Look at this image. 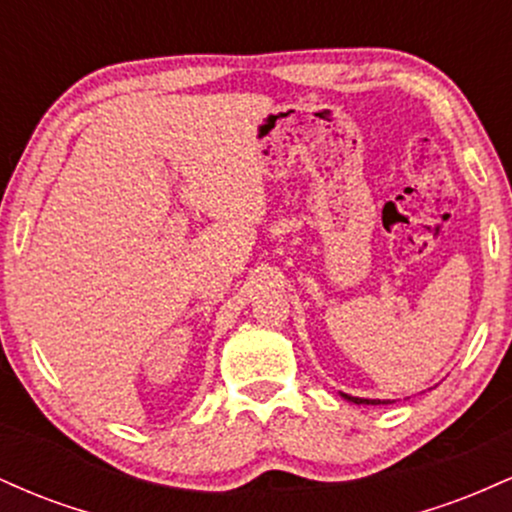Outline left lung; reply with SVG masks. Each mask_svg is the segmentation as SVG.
I'll return each instance as SVG.
<instances>
[{"instance_id": "1", "label": "left lung", "mask_w": 512, "mask_h": 512, "mask_svg": "<svg viewBox=\"0 0 512 512\" xmlns=\"http://www.w3.org/2000/svg\"><path fill=\"white\" fill-rule=\"evenodd\" d=\"M346 402H354V404H387V402H380V399H363V397H351V395H344V392H339Z\"/></svg>"}]
</instances>
